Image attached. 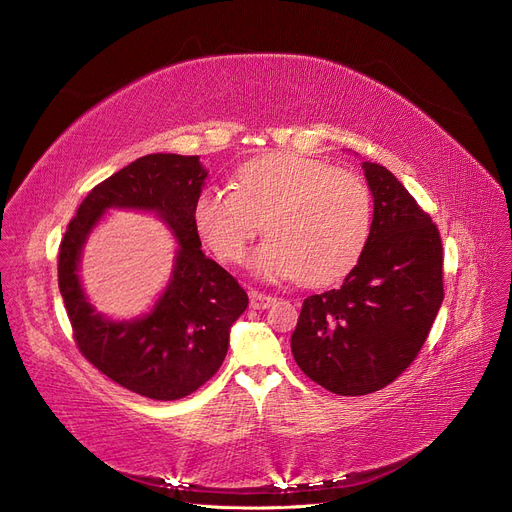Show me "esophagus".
<instances>
[{
  "label": "esophagus",
  "instance_id": "obj_1",
  "mask_svg": "<svg viewBox=\"0 0 512 512\" xmlns=\"http://www.w3.org/2000/svg\"><path fill=\"white\" fill-rule=\"evenodd\" d=\"M249 297H251V307H253V309H267V307H270V305L276 301L274 297H270V294L259 292V290H251Z\"/></svg>",
  "mask_w": 512,
  "mask_h": 512
}]
</instances>
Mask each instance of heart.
Segmentation results:
<instances>
[{"label": "heart", "mask_w": 512, "mask_h": 512, "mask_svg": "<svg viewBox=\"0 0 512 512\" xmlns=\"http://www.w3.org/2000/svg\"><path fill=\"white\" fill-rule=\"evenodd\" d=\"M371 193L361 176L299 153H267L247 161L234 188L205 186L193 220L207 247L226 263L245 259L251 240L270 234L253 253L265 278H297L324 286L361 259L371 232Z\"/></svg>", "instance_id": "1"}]
</instances>
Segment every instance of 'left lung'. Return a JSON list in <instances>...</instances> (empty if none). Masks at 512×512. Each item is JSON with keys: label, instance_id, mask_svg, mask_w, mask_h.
I'll return each mask as SVG.
<instances>
[{"label": "left lung", "instance_id": "left-lung-1", "mask_svg": "<svg viewBox=\"0 0 512 512\" xmlns=\"http://www.w3.org/2000/svg\"><path fill=\"white\" fill-rule=\"evenodd\" d=\"M373 195L367 247L340 288L303 301L290 346L307 378L340 396L392 384L444 301L442 238L429 213L380 164H363Z\"/></svg>", "mask_w": 512, "mask_h": 512}]
</instances>
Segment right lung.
<instances>
[{
	"label": "right lung",
	"instance_id": "1",
	"mask_svg": "<svg viewBox=\"0 0 512 512\" xmlns=\"http://www.w3.org/2000/svg\"><path fill=\"white\" fill-rule=\"evenodd\" d=\"M205 176L197 155L139 157L91 188L60 242L58 284L80 355L145 398L178 400L213 378L228 353L230 326L249 305L245 288L201 251L193 207ZM107 206L157 210L181 245L173 282L156 309L120 325L92 313L75 276L86 234Z\"/></svg>",
	"mask_w": 512,
	"mask_h": 512
}]
</instances>
